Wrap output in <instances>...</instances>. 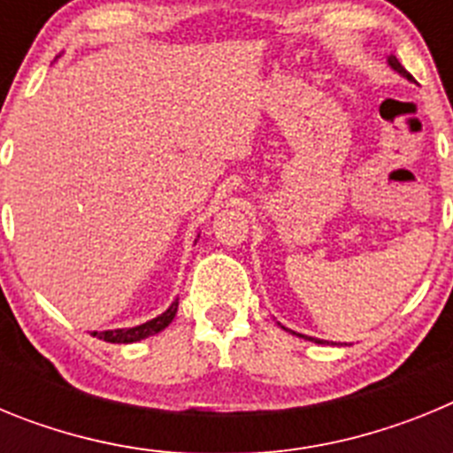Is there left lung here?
Here are the masks:
<instances>
[{"label":"left lung","instance_id":"8db88e82","mask_svg":"<svg viewBox=\"0 0 453 453\" xmlns=\"http://www.w3.org/2000/svg\"><path fill=\"white\" fill-rule=\"evenodd\" d=\"M388 65L392 67V70L395 72H399V74H402V77H406L408 81H413V77H411V74H408L406 70H403L402 67V63L397 61V58H395V56H390V58H388ZM283 329H286V326H283ZM286 331H290V329H286ZM290 334H295V331H290ZM299 338H306V340H313V342H324V340H318V338H311V335H302V334H297Z\"/></svg>","mask_w":453,"mask_h":453}]
</instances>
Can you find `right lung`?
Here are the masks:
<instances>
[{"label": "right lung", "mask_w": 453, "mask_h": 453, "mask_svg": "<svg viewBox=\"0 0 453 453\" xmlns=\"http://www.w3.org/2000/svg\"><path fill=\"white\" fill-rule=\"evenodd\" d=\"M195 242H197V240H195ZM177 308H179V299H174L165 313H161L158 318L150 319V322L138 324V326H131V329H113V331H102V334H99V331H95L92 335H97L99 340H106V342H118V345L138 342V340H145V338H150V335L161 334L167 324L174 319V315H177Z\"/></svg>", "instance_id": "right-lung-1"}]
</instances>
